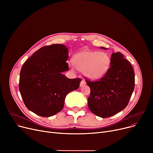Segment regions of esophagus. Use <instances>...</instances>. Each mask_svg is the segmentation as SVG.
I'll return each mask as SVG.
<instances>
[{
	"label": "esophagus",
	"mask_w": 153,
	"mask_h": 153,
	"mask_svg": "<svg viewBox=\"0 0 153 153\" xmlns=\"http://www.w3.org/2000/svg\"><path fill=\"white\" fill-rule=\"evenodd\" d=\"M86 84V82L85 81V80H82L81 81V83H80V86L81 87H83V86H84Z\"/></svg>",
	"instance_id": "esophagus-1"
}]
</instances>
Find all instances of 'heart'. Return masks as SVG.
<instances>
[{
	"mask_svg": "<svg viewBox=\"0 0 153 153\" xmlns=\"http://www.w3.org/2000/svg\"><path fill=\"white\" fill-rule=\"evenodd\" d=\"M72 62L76 69L84 72L87 78L99 80L107 74L111 59L105 52L84 50L74 55Z\"/></svg>",
	"mask_w": 153,
	"mask_h": 153,
	"instance_id": "obj_1",
	"label": "heart"
}]
</instances>
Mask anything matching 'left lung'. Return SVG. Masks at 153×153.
<instances>
[{
	"mask_svg": "<svg viewBox=\"0 0 153 153\" xmlns=\"http://www.w3.org/2000/svg\"><path fill=\"white\" fill-rule=\"evenodd\" d=\"M85 81L91 89L87 99L89 108L97 116L107 118L128 105L134 88V72L130 62L117 52L111 54L110 67L101 79Z\"/></svg>",
	"mask_w": 153,
	"mask_h": 153,
	"instance_id": "obj_1",
	"label": "left lung"
}]
</instances>
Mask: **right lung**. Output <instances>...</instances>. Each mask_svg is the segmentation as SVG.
Returning a JSON list of instances; mask_svg holds the SVG:
<instances>
[{"label":"right lung","mask_w":153,"mask_h":153,"mask_svg":"<svg viewBox=\"0 0 153 153\" xmlns=\"http://www.w3.org/2000/svg\"><path fill=\"white\" fill-rule=\"evenodd\" d=\"M68 49L63 45L43 46L23 64L19 90L27 108L48 117L63 108L66 95L77 90L81 79H69L62 72L69 70Z\"/></svg>","instance_id":"obj_1"}]
</instances>
